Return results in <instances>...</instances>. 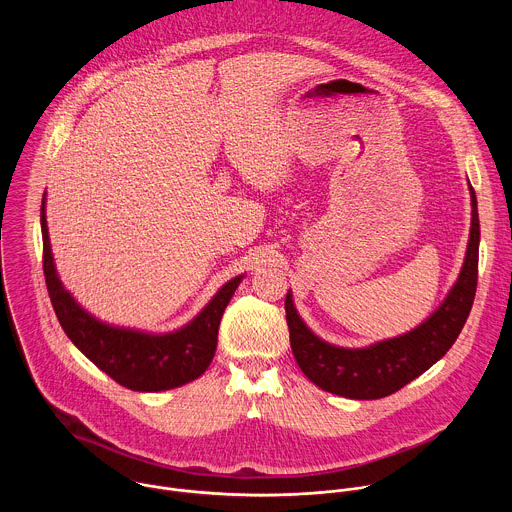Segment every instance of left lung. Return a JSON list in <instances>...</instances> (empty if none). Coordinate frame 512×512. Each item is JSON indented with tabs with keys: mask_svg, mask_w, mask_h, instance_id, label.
Returning <instances> with one entry per match:
<instances>
[{
	"mask_svg": "<svg viewBox=\"0 0 512 512\" xmlns=\"http://www.w3.org/2000/svg\"><path fill=\"white\" fill-rule=\"evenodd\" d=\"M470 184V182H468ZM472 223L460 275L444 302L417 328L362 348H344L316 336L300 318L287 291L285 318L289 342L302 373L320 389L348 399L387 397L440 360L456 342L474 304L478 283L480 223L478 202L470 186Z\"/></svg>",
	"mask_w": 512,
	"mask_h": 512,
	"instance_id": "8db88e82",
	"label": "left lung"
}]
</instances>
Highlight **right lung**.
Here are the masks:
<instances>
[{
	"label": "right lung",
	"instance_id": "add662e5",
	"mask_svg": "<svg viewBox=\"0 0 512 512\" xmlns=\"http://www.w3.org/2000/svg\"><path fill=\"white\" fill-rule=\"evenodd\" d=\"M40 225L44 241V277L52 308L70 342L95 367L119 385L141 393L182 387L208 369L216 350L223 312L245 275L229 279L188 324L174 332L154 334L113 326L87 312L62 285L48 237L46 194L40 208Z\"/></svg>",
	"mask_w": 512,
	"mask_h": 512
}]
</instances>
